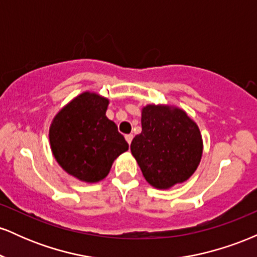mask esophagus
Segmentation results:
<instances>
[{"instance_id": "34e87169", "label": "esophagus", "mask_w": 257, "mask_h": 257, "mask_svg": "<svg viewBox=\"0 0 257 257\" xmlns=\"http://www.w3.org/2000/svg\"><path fill=\"white\" fill-rule=\"evenodd\" d=\"M133 138H134V137H133V134H126V135H125V140H126V143L131 144V143H132V140H133Z\"/></svg>"}]
</instances>
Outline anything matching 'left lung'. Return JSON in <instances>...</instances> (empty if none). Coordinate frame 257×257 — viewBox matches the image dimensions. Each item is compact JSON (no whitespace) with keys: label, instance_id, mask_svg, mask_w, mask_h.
Masks as SVG:
<instances>
[{"label":"left lung","instance_id":"1","mask_svg":"<svg viewBox=\"0 0 257 257\" xmlns=\"http://www.w3.org/2000/svg\"><path fill=\"white\" fill-rule=\"evenodd\" d=\"M143 132L131 150L149 184L169 188L194 173L202 157L198 126L180 108L149 105L141 116Z\"/></svg>","mask_w":257,"mask_h":257}]
</instances>
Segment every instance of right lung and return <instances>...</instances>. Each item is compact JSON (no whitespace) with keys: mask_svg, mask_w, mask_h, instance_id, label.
<instances>
[{"mask_svg":"<svg viewBox=\"0 0 257 257\" xmlns=\"http://www.w3.org/2000/svg\"><path fill=\"white\" fill-rule=\"evenodd\" d=\"M108 100L83 93L65 106L49 129L52 152L60 167L85 182L106 178L112 162L128 150L117 125L106 117Z\"/></svg>","mask_w":257,"mask_h":257,"instance_id":"1","label":"right lung"}]
</instances>
